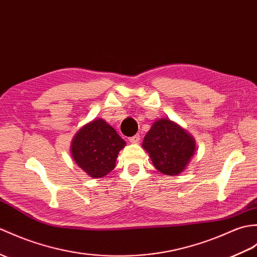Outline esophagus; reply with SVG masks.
Masks as SVG:
<instances>
[{
    "label": "esophagus",
    "mask_w": 257,
    "mask_h": 257,
    "mask_svg": "<svg viewBox=\"0 0 257 257\" xmlns=\"http://www.w3.org/2000/svg\"><path fill=\"white\" fill-rule=\"evenodd\" d=\"M128 140H129L130 142H133V143L139 142V141H140V135L137 134V135H135V136H133V137H130V138H129Z\"/></svg>",
    "instance_id": "1"
}]
</instances>
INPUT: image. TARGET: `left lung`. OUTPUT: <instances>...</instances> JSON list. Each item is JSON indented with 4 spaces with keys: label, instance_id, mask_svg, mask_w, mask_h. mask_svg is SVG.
<instances>
[{
    "label": "left lung",
    "instance_id": "1",
    "mask_svg": "<svg viewBox=\"0 0 257 257\" xmlns=\"http://www.w3.org/2000/svg\"><path fill=\"white\" fill-rule=\"evenodd\" d=\"M156 169L168 175L182 173L195 153V140L176 123L160 119L142 142Z\"/></svg>",
    "mask_w": 257,
    "mask_h": 257
}]
</instances>
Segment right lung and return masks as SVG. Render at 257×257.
<instances>
[{"instance_id":"obj_1","label":"right lung","mask_w":257,"mask_h":257,"mask_svg":"<svg viewBox=\"0 0 257 257\" xmlns=\"http://www.w3.org/2000/svg\"><path fill=\"white\" fill-rule=\"evenodd\" d=\"M126 142L103 119L81 128L71 146L75 163L92 177H103L115 169L119 151Z\"/></svg>"}]
</instances>
